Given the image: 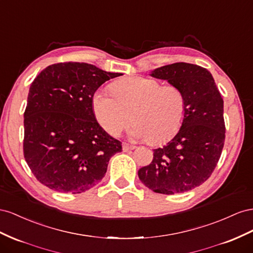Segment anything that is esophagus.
<instances>
[{"label": "esophagus", "mask_w": 253, "mask_h": 253, "mask_svg": "<svg viewBox=\"0 0 253 253\" xmlns=\"http://www.w3.org/2000/svg\"><path fill=\"white\" fill-rule=\"evenodd\" d=\"M136 146L135 145H130L128 143H123V150L124 151H128V150H132L134 149Z\"/></svg>", "instance_id": "obj_1"}]
</instances>
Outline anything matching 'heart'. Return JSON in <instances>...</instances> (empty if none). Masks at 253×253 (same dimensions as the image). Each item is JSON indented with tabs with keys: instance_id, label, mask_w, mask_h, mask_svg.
Masks as SVG:
<instances>
[{
	"instance_id": "1",
	"label": "heart",
	"mask_w": 253,
	"mask_h": 253,
	"mask_svg": "<svg viewBox=\"0 0 253 253\" xmlns=\"http://www.w3.org/2000/svg\"><path fill=\"white\" fill-rule=\"evenodd\" d=\"M110 91L112 95L96 90L92 108L98 124L112 136L121 134L131 118L132 134L155 144L171 139L183 124L186 96L177 84L131 76L113 83Z\"/></svg>"
}]
</instances>
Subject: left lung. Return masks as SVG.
<instances>
[{
	"label": "left lung",
	"instance_id": "1",
	"mask_svg": "<svg viewBox=\"0 0 253 253\" xmlns=\"http://www.w3.org/2000/svg\"><path fill=\"white\" fill-rule=\"evenodd\" d=\"M151 76L183 90L186 114L174 139L154 149L153 161L138 175L156 193L187 192L207 181L218 163L226 138L223 100L212 74L196 64L171 63Z\"/></svg>",
	"mask_w": 253,
	"mask_h": 253
}]
</instances>
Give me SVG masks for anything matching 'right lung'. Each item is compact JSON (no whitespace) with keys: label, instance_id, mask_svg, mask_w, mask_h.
<instances>
[{"label":"right lung","instance_id":"add662e5","mask_svg":"<svg viewBox=\"0 0 253 253\" xmlns=\"http://www.w3.org/2000/svg\"><path fill=\"white\" fill-rule=\"evenodd\" d=\"M120 75L70 61L48 66L34 79L24 112L23 154L40 183L79 194L104 178L122 143L99 126L92 96Z\"/></svg>","mask_w":253,"mask_h":253}]
</instances>
